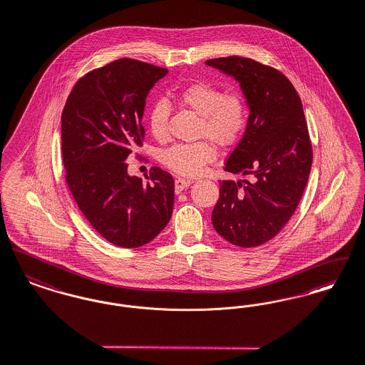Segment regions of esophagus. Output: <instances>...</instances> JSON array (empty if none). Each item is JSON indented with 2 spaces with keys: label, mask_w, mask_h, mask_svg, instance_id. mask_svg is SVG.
<instances>
[{
  "label": "esophagus",
  "mask_w": 365,
  "mask_h": 365,
  "mask_svg": "<svg viewBox=\"0 0 365 365\" xmlns=\"http://www.w3.org/2000/svg\"><path fill=\"white\" fill-rule=\"evenodd\" d=\"M192 182H193V180H190V178H181V177L175 178V181H174L175 192L180 193V192L184 191L185 188H188L191 185Z\"/></svg>",
  "instance_id": "1"
}]
</instances>
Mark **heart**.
I'll return each mask as SVG.
<instances>
[{
    "label": "heart",
    "instance_id": "b5f03b06",
    "mask_svg": "<svg viewBox=\"0 0 365 365\" xmlns=\"http://www.w3.org/2000/svg\"><path fill=\"white\" fill-rule=\"evenodd\" d=\"M173 100L182 108L199 116L196 137L205 138L192 144H174L160 153V162L177 174L193 177L211 163L218 150L233 147L245 133L249 107L237 92L225 93L220 86L196 81L173 92ZM170 106L156 101L148 113V128L156 140L168 137Z\"/></svg>",
    "mask_w": 365,
    "mask_h": 365
}]
</instances>
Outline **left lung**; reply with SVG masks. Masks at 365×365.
Listing matches in <instances>:
<instances>
[{
	"label": "left lung",
	"instance_id": "obj_1",
	"mask_svg": "<svg viewBox=\"0 0 365 365\" xmlns=\"http://www.w3.org/2000/svg\"><path fill=\"white\" fill-rule=\"evenodd\" d=\"M240 82L250 107L243 138L224 170L254 181H221L211 214L214 230L237 247H257L288 222L312 168V141L302 101L279 70L240 56L206 61Z\"/></svg>",
	"mask_w": 365,
	"mask_h": 365
}]
</instances>
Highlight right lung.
Wrapping results in <instances>:
<instances>
[{
    "label": "right lung",
    "instance_id": "add662e5",
    "mask_svg": "<svg viewBox=\"0 0 365 365\" xmlns=\"http://www.w3.org/2000/svg\"><path fill=\"white\" fill-rule=\"evenodd\" d=\"M166 74L163 67L118 58L79 78L61 114L67 187L88 222L118 247L150 243L173 212L172 174L154 166L144 184L125 162L143 145L145 98Z\"/></svg>",
    "mask_w": 365,
    "mask_h": 365
}]
</instances>
